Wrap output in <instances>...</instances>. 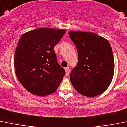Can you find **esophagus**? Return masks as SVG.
<instances>
[{
	"instance_id": "esophagus-1",
	"label": "esophagus",
	"mask_w": 127,
	"mask_h": 127,
	"mask_svg": "<svg viewBox=\"0 0 127 127\" xmlns=\"http://www.w3.org/2000/svg\"><path fill=\"white\" fill-rule=\"evenodd\" d=\"M70 68H65V74H66V76H68L69 74H70Z\"/></svg>"
}]
</instances>
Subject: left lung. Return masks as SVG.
I'll list each match as a JSON object with an SVG mask.
<instances>
[{"label": "left lung", "mask_w": 127, "mask_h": 127, "mask_svg": "<svg viewBox=\"0 0 127 127\" xmlns=\"http://www.w3.org/2000/svg\"><path fill=\"white\" fill-rule=\"evenodd\" d=\"M76 46L78 62L70 74L71 83L80 94L87 97L100 95L112 81L114 60L109 41L94 33L69 31Z\"/></svg>", "instance_id": "1"}]
</instances>
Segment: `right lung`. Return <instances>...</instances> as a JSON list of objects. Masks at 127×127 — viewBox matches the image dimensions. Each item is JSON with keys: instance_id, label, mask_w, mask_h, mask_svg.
<instances>
[{"instance_id": "obj_1", "label": "right lung", "mask_w": 127, "mask_h": 127, "mask_svg": "<svg viewBox=\"0 0 127 127\" xmlns=\"http://www.w3.org/2000/svg\"><path fill=\"white\" fill-rule=\"evenodd\" d=\"M64 29L38 28L21 36L15 51V70L18 81L27 91L44 96L57 90L65 76L54 51Z\"/></svg>"}]
</instances>
